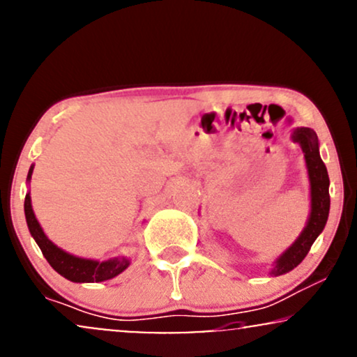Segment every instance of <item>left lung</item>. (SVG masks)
Returning a JSON list of instances; mask_svg holds the SVG:
<instances>
[{"mask_svg": "<svg viewBox=\"0 0 357 357\" xmlns=\"http://www.w3.org/2000/svg\"><path fill=\"white\" fill-rule=\"evenodd\" d=\"M292 142L299 144L303 149L305 169H307L309 177V194H311V212H309L307 222L303 232L296 238L294 244H291L282 254L275 259L272 264L271 275H282L291 272L294 267L299 266L307 255L314 241L319 237V234L324 230L326 222L329 217V175L322 162L319 153V140H317L316 132L307 127H297L292 132Z\"/></svg>", "mask_w": 357, "mask_h": 357, "instance_id": "left-lung-1", "label": "left lung"}]
</instances>
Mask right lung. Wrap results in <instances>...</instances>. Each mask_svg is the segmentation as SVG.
Instances as JSON below:
<instances>
[{
	"label": "right lung",
	"mask_w": 357,
	"mask_h": 357,
	"mask_svg": "<svg viewBox=\"0 0 357 357\" xmlns=\"http://www.w3.org/2000/svg\"><path fill=\"white\" fill-rule=\"evenodd\" d=\"M35 165L29 167L26 180H31V174ZM24 217H26V224L29 229V234L35 238L38 247L43 252L45 259L50 262L58 274L63 275L65 279L71 280V282H103V280L113 279L121 274L130 266L128 257H112L107 261H95V259H85L73 255L61 247L53 244L46 234L41 229L40 222H38L35 212L31 207V195L29 192L24 197Z\"/></svg>",
	"instance_id": "add662e5"
}]
</instances>
